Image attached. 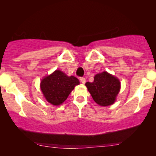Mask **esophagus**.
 Returning a JSON list of instances; mask_svg holds the SVG:
<instances>
[{
	"label": "esophagus",
	"instance_id": "obj_1",
	"mask_svg": "<svg viewBox=\"0 0 156 156\" xmlns=\"http://www.w3.org/2000/svg\"><path fill=\"white\" fill-rule=\"evenodd\" d=\"M80 82H81L82 83H86V79L83 78V77H80Z\"/></svg>",
	"mask_w": 156,
	"mask_h": 156
}]
</instances>
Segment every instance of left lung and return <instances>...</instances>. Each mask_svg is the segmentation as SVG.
Segmentation results:
<instances>
[{"label": "left lung", "instance_id": "obj_1", "mask_svg": "<svg viewBox=\"0 0 156 156\" xmlns=\"http://www.w3.org/2000/svg\"><path fill=\"white\" fill-rule=\"evenodd\" d=\"M93 100L102 106L113 104L120 89L119 80L106 72L97 74L94 81L86 83Z\"/></svg>", "mask_w": 156, "mask_h": 156}]
</instances>
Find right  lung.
Wrapping results in <instances>:
<instances>
[{
	"label": "right lung",
	"mask_w": 156,
	"mask_h": 156,
	"mask_svg": "<svg viewBox=\"0 0 156 156\" xmlns=\"http://www.w3.org/2000/svg\"><path fill=\"white\" fill-rule=\"evenodd\" d=\"M79 80L74 76H67L63 72L55 70L41 81V90L44 98L51 104L58 105L62 103Z\"/></svg>",
	"instance_id": "right-lung-1"
}]
</instances>
